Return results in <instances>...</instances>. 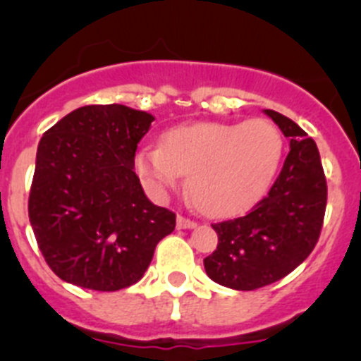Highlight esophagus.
Instances as JSON below:
<instances>
[{"instance_id":"1","label":"esophagus","mask_w":361,"mask_h":361,"mask_svg":"<svg viewBox=\"0 0 361 361\" xmlns=\"http://www.w3.org/2000/svg\"><path fill=\"white\" fill-rule=\"evenodd\" d=\"M197 222H193V220L190 219H184V216L178 215L177 216V229H191V228H195Z\"/></svg>"}]
</instances>
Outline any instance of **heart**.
Masks as SVG:
<instances>
[{
	"label": "heart",
	"instance_id": "b5f03b06",
	"mask_svg": "<svg viewBox=\"0 0 361 361\" xmlns=\"http://www.w3.org/2000/svg\"><path fill=\"white\" fill-rule=\"evenodd\" d=\"M283 139L267 119L190 123L161 135V145L137 149L135 170L162 197L188 173V190L204 215L226 219L250 209L271 186Z\"/></svg>",
	"mask_w": 361,
	"mask_h": 361
}]
</instances>
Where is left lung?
<instances>
[{"label":"left lung","mask_w":361,"mask_h":361,"mask_svg":"<svg viewBox=\"0 0 361 361\" xmlns=\"http://www.w3.org/2000/svg\"><path fill=\"white\" fill-rule=\"evenodd\" d=\"M289 139V153L269 193L245 216L213 224L219 245L204 258L213 282L253 291L288 276L317 245L327 183L317 142L295 121L264 110Z\"/></svg>","instance_id":"8db88e82"}]
</instances>
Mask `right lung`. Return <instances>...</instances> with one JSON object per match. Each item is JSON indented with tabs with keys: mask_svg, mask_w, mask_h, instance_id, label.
<instances>
[{
	"mask_svg": "<svg viewBox=\"0 0 361 361\" xmlns=\"http://www.w3.org/2000/svg\"><path fill=\"white\" fill-rule=\"evenodd\" d=\"M153 121L124 104H92L41 137L28 219L44 260L65 282L94 291L128 288L175 229V213L149 202L133 171Z\"/></svg>",
	"mask_w": 361,
	"mask_h": 361,
	"instance_id": "right-lung-1",
	"label": "right lung"
}]
</instances>
